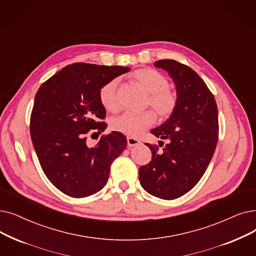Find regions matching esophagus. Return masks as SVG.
Wrapping results in <instances>:
<instances>
[{
    "label": "esophagus",
    "instance_id": "obj_1",
    "mask_svg": "<svg viewBox=\"0 0 256 256\" xmlns=\"http://www.w3.org/2000/svg\"><path fill=\"white\" fill-rule=\"evenodd\" d=\"M126 140H128V146H130V148L139 146V144L141 143L140 140H138L137 138H134V137H128Z\"/></svg>",
    "mask_w": 256,
    "mask_h": 256
}]
</instances>
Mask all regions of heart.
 <instances>
[{
  "label": "heart",
  "instance_id": "heart-1",
  "mask_svg": "<svg viewBox=\"0 0 256 256\" xmlns=\"http://www.w3.org/2000/svg\"><path fill=\"white\" fill-rule=\"evenodd\" d=\"M132 77L142 86L148 96V104L161 118L168 117L176 106V96L168 90V80L150 68H143L134 72ZM119 80L114 78L106 84L100 92L99 99L104 108L110 112H116L119 108L117 88ZM154 115L150 110L143 113H124L112 118L110 128L126 136L135 137L154 124Z\"/></svg>",
  "mask_w": 256,
  "mask_h": 256
}]
</instances>
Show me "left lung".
Instances as JSON below:
<instances>
[{
    "label": "left lung",
    "mask_w": 256,
    "mask_h": 256,
    "mask_svg": "<svg viewBox=\"0 0 256 256\" xmlns=\"http://www.w3.org/2000/svg\"><path fill=\"white\" fill-rule=\"evenodd\" d=\"M154 66L172 80L176 106L164 124L150 130L168 143L161 154L146 143L152 161L140 168L139 181L152 196L174 200L192 190L212 159L218 137V106L204 80L190 66L172 60H157Z\"/></svg>",
    "instance_id": "left-lung-1"
}]
</instances>
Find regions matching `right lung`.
I'll use <instances>...</instances> for the list:
<instances>
[{
  "instance_id": "right-lung-1",
  "label": "right lung",
  "mask_w": 256,
  "mask_h": 256,
  "mask_svg": "<svg viewBox=\"0 0 256 256\" xmlns=\"http://www.w3.org/2000/svg\"><path fill=\"white\" fill-rule=\"evenodd\" d=\"M130 68L73 64L44 82L34 98L30 134L42 168L49 181L66 196L84 198L106 186L112 162L126 148L118 132L88 146L90 130L104 132L106 108L102 88ZM102 134V132H100Z\"/></svg>"
}]
</instances>
